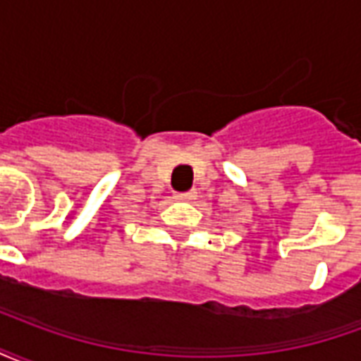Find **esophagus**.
Instances as JSON below:
<instances>
[{
  "label": "esophagus",
  "instance_id": "obj_1",
  "mask_svg": "<svg viewBox=\"0 0 361 361\" xmlns=\"http://www.w3.org/2000/svg\"><path fill=\"white\" fill-rule=\"evenodd\" d=\"M197 191L195 189H189V191H180V193H176V199L178 201H191V199H195Z\"/></svg>",
  "mask_w": 361,
  "mask_h": 361
}]
</instances>
